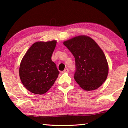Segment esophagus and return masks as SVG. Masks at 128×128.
Returning <instances> with one entry per match:
<instances>
[{"label": "esophagus", "mask_w": 128, "mask_h": 128, "mask_svg": "<svg viewBox=\"0 0 128 128\" xmlns=\"http://www.w3.org/2000/svg\"><path fill=\"white\" fill-rule=\"evenodd\" d=\"M68 72H69V69H68V68H66V69H65L63 71H62V73H68Z\"/></svg>", "instance_id": "1"}]
</instances>
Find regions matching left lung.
I'll return each instance as SVG.
<instances>
[{"label": "left lung", "instance_id": "8db88e82", "mask_svg": "<svg viewBox=\"0 0 128 128\" xmlns=\"http://www.w3.org/2000/svg\"><path fill=\"white\" fill-rule=\"evenodd\" d=\"M63 44L75 58L74 78L82 89L92 91L105 82L108 74L106 56L96 42L87 36H78L64 41Z\"/></svg>", "mask_w": 128, "mask_h": 128}]
</instances>
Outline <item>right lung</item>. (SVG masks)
Returning <instances> with one entry per match:
<instances>
[{"instance_id": "right-lung-1", "label": "right lung", "mask_w": 128, "mask_h": 128, "mask_svg": "<svg viewBox=\"0 0 128 128\" xmlns=\"http://www.w3.org/2000/svg\"><path fill=\"white\" fill-rule=\"evenodd\" d=\"M57 41H38L30 46L21 60L19 76L30 92L42 95L52 86L59 72L51 60Z\"/></svg>"}]
</instances>
